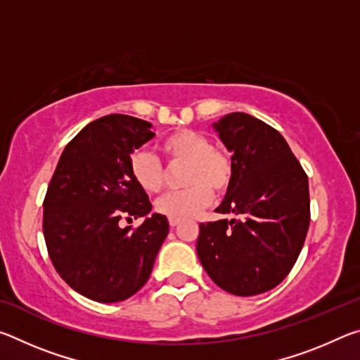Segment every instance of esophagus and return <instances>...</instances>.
Instances as JSON below:
<instances>
[{
	"mask_svg": "<svg viewBox=\"0 0 360 360\" xmlns=\"http://www.w3.org/2000/svg\"><path fill=\"white\" fill-rule=\"evenodd\" d=\"M169 227H176V225H178L181 221H179V219H169Z\"/></svg>",
	"mask_w": 360,
	"mask_h": 360,
	"instance_id": "1",
	"label": "esophagus"
}]
</instances>
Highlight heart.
Segmentation results:
<instances>
[{
	"label": "heart",
	"instance_id": "1",
	"mask_svg": "<svg viewBox=\"0 0 360 360\" xmlns=\"http://www.w3.org/2000/svg\"><path fill=\"white\" fill-rule=\"evenodd\" d=\"M168 162L186 163L184 186L158 200L157 211L169 219L197 216L211 203L212 191L224 193L233 182L235 163L227 150L211 146V139L191 129L176 130L160 144ZM129 169L133 181L149 193L162 191L165 173L160 160L150 152L136 150L130 157Z\"/></svg>",
	"mask_w": 360,
	"mask_h": 360
}]
</instances>
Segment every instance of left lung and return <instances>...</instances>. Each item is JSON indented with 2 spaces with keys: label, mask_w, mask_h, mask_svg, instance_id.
<instances>
[{
  "label": "left lung",
  "mask_w": 360,
  "mask_h": 360,
  "mask_svg": "<svg viewBox=\"0 0 360 360\" xmlns=\"http://www.w3.org/2000/svg\"><path fill=\"white\" fill-rule=\"evenodd\" d=\"M212 127L235 163L216 212L233 219L200 224L198 259L230 294H264L289 275L307 238L308 176L281 133L265 122L231 112Z\"/></svg>",
  "instance_id": "obj_1"
}]
</instances>
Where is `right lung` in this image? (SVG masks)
<instances>
[{"label":"right lung","mask_w":360,"mask_h":360,"mask_svg":"<svg viewBox=\"0 0 360 360\" xmlns=\"http://www.w3.org/2000/svg\"><path fill=\"white\" fill-rule=\"evenodd\" d=\"M150 127L125 114L90 122L66 144L47 187L49 257L63 281L90 300L114 303L136 294L168 235L167 217L157 212L135 230L119 224L152 210L129 169L135 149L154 138Z\"/></svg>","instance_id":"right-lung-1"}]
</instances>
